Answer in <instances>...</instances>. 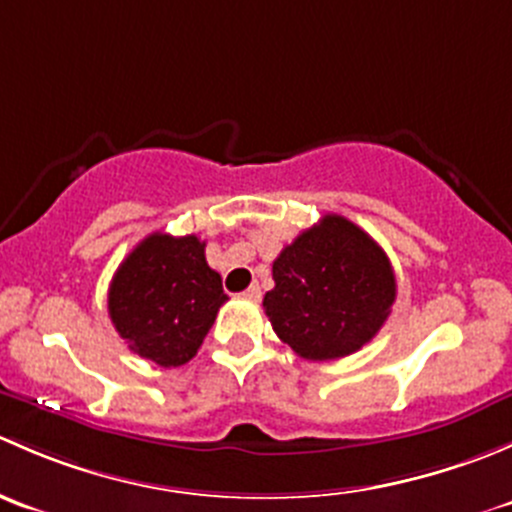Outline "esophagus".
I'll use <instances>...</instances> for the list:
<instances>
[{
	"label": "esophagus",
	"instance_id": "esophagus-1",
	"mask_svg": "<svg viewBox=\"0 0 512 512\" xmlns=\"http://www.w3.org/2000/svg\"><path fill=\"white\" fill-rule=\"evenodd\" d=\"M242 294H245L247 299H252V302H257V299L262 297V289H260V285H250Z\"/></svg>",
	"mask_w": 512,
	"mask_h": 512
}]
</instances>
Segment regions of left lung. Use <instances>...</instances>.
Instances as JSON below:
<instances>
[{
    "label": "left lung",
    "instance_id": "1",
    "mask_svg": "<svg viewBox=\"0 0 512 512\" xmlns=\"http://www.w3.org/2000/svg\"><path fill=\"white\" fill-rule=\"evenodd\" d=\"M262 307L277 337L309 361L359 352L384 327L396 299L386 252L352 220L324 215L272 265Z\"/></svg>",
    "mask_w": 512,
    "mask_h": 512
}]
</instances>
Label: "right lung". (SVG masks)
Returning a JSON list of instances; mask_svg holds the SVG:
<instances>
[{"label": "right lung", "mask_w": 512, "mask_h": 512, "mask_svg": "<svg viewBox=\"0 0 512 512\" xmlns=\"http://www.w3.org/2000/svg\"><path fill=\"white\" fill-rule=\"evenodd\" d=\"M225 299L198 235L153 232L118 265L108 314L131 352L170 369L198 354Z\"/></svg>", "instance_id": "1"}]
</instances>
